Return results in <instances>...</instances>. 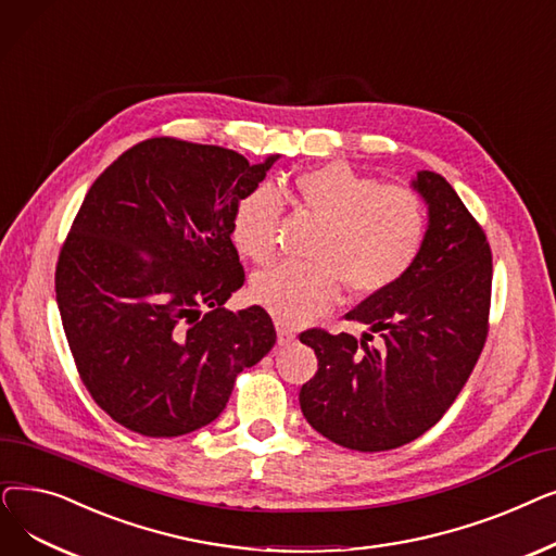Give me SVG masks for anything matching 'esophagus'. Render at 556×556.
Masks as SVG:
<instances>
[{
  "instance_id": "obj_1",
  "label": "esophagus",
  "mask_w": 556,
  "mask_h": 556,
  "mask_svg": "<svg viewBox=\"0 0 556 556\" xmlns=\"http://www.w3.org/2000/svg\"><path fill=\"white\" fill-rule=\"evenodd\" d=\"M294 341H296V332L278 324V346H289V343H294Z\"/></svg>"
}]
</instances>
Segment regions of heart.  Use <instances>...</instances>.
<instances>
[{"label":"heart","instance_id":"heart-1","mask_svg":"<svg viewBox=\"0 0 556 556\" xmlns=\"http://www.w3.org/2000/svg\"><path fill=\"white\" fill-rule=\"evenodd\" d=\"M296 194L324 224L314 264L280 262L253 278V299L282 324H301L339 301V280L355 296L378 294L399 282L426 237V210L405 188H380L343 163H326L296 176ZM282 197L257 185L232 217V240L242 255L267 262L278 247Z\"/></svg>","mask_w":556,"mask_h":556}]
</instances>
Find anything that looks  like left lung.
Wrapping results in <instances>:
<instances>
[{"label":"left lung","instance_id":"left-lung-1","mask_svg":"<svg viewBox=\"0 0 556 556\" xmlns=\"http://www.w3.org/2000/svg\"><path fill=\"white\" fill-rule=\"evenodd\" d=\"M409 185L428 207L426 237L399 282L346 314L366 328L362 339L301 334L319 359L299 393L303 416L326 439L362 453L428 432L455 403L486 339V235L443 176L422 169Z\"/></svg>","mask_w":556,"mask_h":556}]
</instances>
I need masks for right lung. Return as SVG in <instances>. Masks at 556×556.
Listing matches in <instances>:
<instances>
[{
    "mask_svg": "<svg viewBox=\"0 0 556 556\" xmlns=\"http://www.w3.org/2000/svg\"><path fill=\"white\" fill-rule=\"evenodd\" d=\"M278 157L249 165L230 149L153 138L92 182L59 257L56 303L84 384L119 426L194 432L274 349L267 312L224 303L244 285L237 203Z\"/></svg>",
    "mask_w": 556,
    "mask_h": 556,
    "instance_id": "add662e5",
    "label": "right lung"
}]
</instances>
